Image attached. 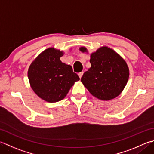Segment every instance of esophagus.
<instances>
[{
    "label": "esophagus",
    "instance_id": "esophagus-1",
    "mask_svg": "<svg viewBox=\"0 0 154 154\" xmlns=\"http://www.w3.org/2000/svg\"><path fill=\"white\" fill-rule=\"evenodd\" d=\"M83 75V72H81V73H79V74H78V75H79V77H80V79H81V77H82Z\"/></svg>",
    "mask_w": 154,
    "mask_h": 154
}]
</instances>
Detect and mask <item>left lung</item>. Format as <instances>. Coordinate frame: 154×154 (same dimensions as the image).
I'll list each match as a JSON object with an SVG mask.
<instances>
[{"label":"left lung","instance_id":"obj_1","mask_svg":"<svg viewBox=\"0 0 154 154\" xmlns=\"http://www.w3.org/2000/svg\"><path fill=\"white\" fill-rule=\"evenodd\" d=\"M80 51L88 53L81 47ZM91 67L84 73L81 82L91 94L102 101H109L121 94L129 75L127 63L115 51L103 46L91 54Z\"/></svg>","mask_w":154,"mask_h":154}]
</instances>
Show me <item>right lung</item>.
<instances>
[{
    "label": "right lung",
    "mask_w": 154,
    "mask_h": 154,
    "mask_svg": "<svg viewBox=\"0 0 154 154\" xmlns=\"http://www.w3.org/2000/svg\"><path fill=\"white\" fill-rule=\"evenodd\" d=\"M63 55V51L48 48L36 57L28 69L33 91L49 103L64 99L74 83L80 79L71 65L60 60Z\"/></svg>",
    "instance_id": "1"
}]
</instances>
